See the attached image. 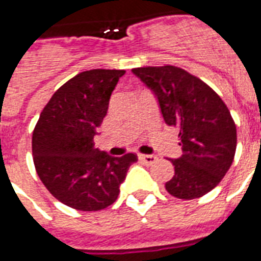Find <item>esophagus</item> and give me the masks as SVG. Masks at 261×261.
Masks as SVG:
<instances>
[{
    "label": "esophagus",
    "mask_w": 261,
    "mask_h": 261,
    "mask_svg": "<svg viewBox=\"0 0 261 261\" xmlns=\"http://www.w3.org/2000/svg\"><path fill=\"white\" fill-rule=\"evenodd\" d=\"M138 159L142 161V163H145L146 165H150V164L155 163V160H157V157L153 154H138Z\"/></svg>",
    "instance_id": "esophagus-1"
}]
</instances>
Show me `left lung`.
I'll list each match as a JSON object with an SVG mask.
<instances>
[{
    "instance_id": "obj_1",
    "label": "left lung",
    "mask_w": 261,
    "mask_h": 261,
    "mask_svg": "<svg viewBox=\"0 0 261 261\" xmlns=\"http://www.w3.org/2000/svg\"><path fill=\"white\" fill-rule=\"evenodd\" d=\"M154 93L168 126L177 128L182 154L171 160L173 177L165 182L172 196L200 198L229 171L237 146L234 120L222 98L207 84L180 67L133 69Z\"/></svg>"
}]
</instances>
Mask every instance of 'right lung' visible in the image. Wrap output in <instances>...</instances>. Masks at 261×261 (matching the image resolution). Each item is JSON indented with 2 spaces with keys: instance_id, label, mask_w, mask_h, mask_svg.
I'll list each match as a JSON object with an SVG mask.
<instances>
[{
  "instance_id": "1",
  "label": "right lung",
  "mask_w": 261,
  "mask_h": 261,
  "mask_svg": "<svg viewBox=\"0 0 261 261\" xmlns=\"http://www.w3.org/2000/svg\"><path fill=\"white\" fill-rule=\"evenodd\" d=\"M124 73L107 69L80 73L53 94L35 126L32 155L39 177L54 198L75 210L111 206L128 168L138 160L133 153L112 157L93 143Z\"/></svg>"
}]
</instances>
